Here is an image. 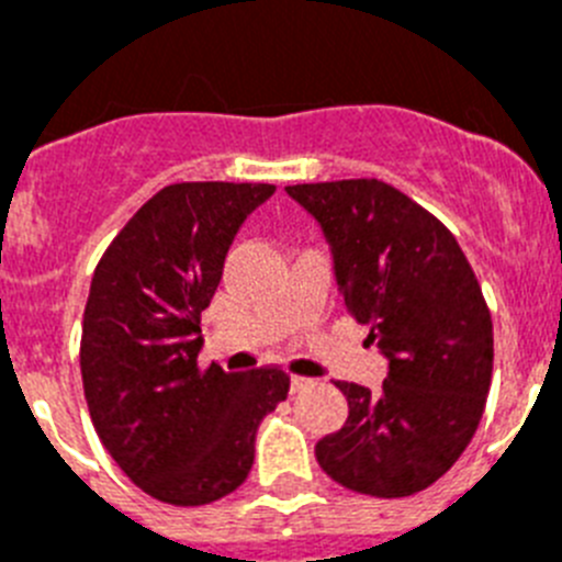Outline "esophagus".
Instances as JSON below:
<instances>
[{
    "instance_id": "34e87169",
    "label": "esophagus",
    "mask_w": 562,
    "mask_h": 562,
    "mask_svg": "<svg viewBox=\"0 0 562 562\" xmlns=\"http://www.w3.org/2000/svg\"><path fill=\"white\" fill-rule=\"evenodd\" d=\"M312 385H315V380H312V376H292L290 380V389H292V394H297V391H306V389H312Z\"/></svg>"
}]
</instances>
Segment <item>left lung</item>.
Listing matches in <instances>:
<instances>
[{
    "label": "left lung",
    "instance_id": "1",
    "mask_svg": "<svg viewBox=\"0 0 562 562\" xmlns=\"http://www.w3.org/2000/svg\"><path fill=\"white\" fill-rule=\"evenodd\" d=\"M335 256L337 286L389 357L371 394L337 380L349 419L315 445L324 473L374 498L414 495L473 439L493 380V317L453 233L382 180L286 186Z\"/></svg>",
    "mask_w": 562,
    "mask_h": 562
}]
</instances>
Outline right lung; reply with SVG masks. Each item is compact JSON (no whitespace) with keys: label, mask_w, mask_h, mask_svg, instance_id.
I'll list each match as a JSON object with an SVG mask.
<instances>
[{"label":"right lung","mask_w":562,"mask_h":562,"mask_svg":"<svg viewBox=\"0 0 562 562\" xmlns=\"http://www.w3.org/2000/svg\"><path fill=\"white\" fill-rule=\"evenodd\" d=\"M267 182H177L101 256L81 326L89 416L123 473L162 504L202 506L245 484L256 430L286 400L278 366L202 369L200 317Z\"/></svg>","instance_id":"1"}]
</instances>
